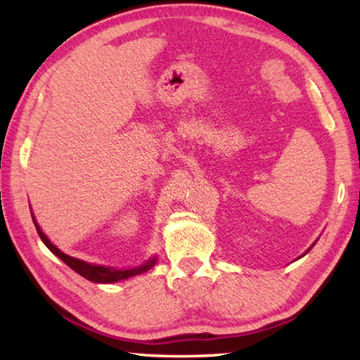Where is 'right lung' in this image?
I'll return each mask as SVG.
<instances>
[{"label":"right lung","instance_id":"obj_1","mask_svg":"<svg viewBox=\"0 0 360 360\" xmlns=\"http://www.w3.org/2000/svg\"><path fill=\"white\" fill-rule=\"evenodd\" d=\"M33 222L36 225V231H38V235H39V238L42 240V243H44V245L49 249H51V251L56 254L58 259H62L66 265L72 268V270L79 273L81 276H84L85 279H89V281H94V283H115V281H120V279H127L130 276L141 275V273L150 270V268L154 266V264H155V257H154V259H150L149 262H146L144 265L131 268V270H114V268H108V266H101V265H90V264H87V262H82V260L70 257V255L63 254L58 248H56L51 241H49V238L44 233H42V230L39 229V225L36 224L34 219H33Z\"/></svg>","mask_w":360,"mask_h":360}]
</instances>
